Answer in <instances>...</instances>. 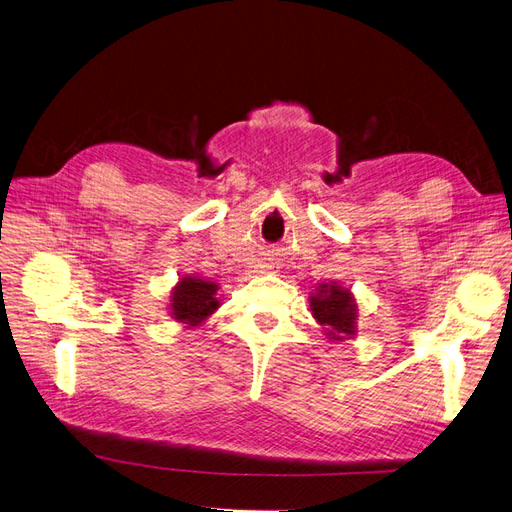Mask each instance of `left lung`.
<instances>
[{
	"label": "left lung",
	"mask_w": 512,
	"mask_h": 512,
	"mask_svg": "<svg viewBox=\"0 0 512 512\" xmlns=\"http://www.w3.org/2000/svg\"><path fill=\"white\" fill-rule=\"evenodd\" d=\"M312 314L327 329L331 339H342L354 335L356 331V303L352 299L350 290L337 286V284H322L318 292L309 299Z\"/></svg>",
	"instance_id": "obj_1"
}]
</instances>
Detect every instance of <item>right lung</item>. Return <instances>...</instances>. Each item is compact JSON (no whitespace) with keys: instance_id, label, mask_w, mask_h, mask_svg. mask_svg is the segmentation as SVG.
<instances>
[{"instance_id":"right-lung-1","label":"right lung","mask_w":512,"mask_h":512,"mask_svg":"<svg viewBox=\"0 0 512 512\" xmlns=\"http://www.w3.org/2000/svg\"><path fill=\"white\" fill-rule=\"evenodd\" d=\"M215 294H218V284L215 282L198 280V277H181V282L173 290V297H170V314L177 322L198 327L220 307Z\"/></svg>"}]
</instances>
